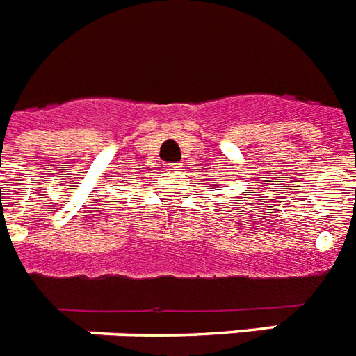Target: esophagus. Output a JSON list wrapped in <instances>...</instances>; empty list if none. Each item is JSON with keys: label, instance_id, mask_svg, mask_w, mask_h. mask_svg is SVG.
Listing matches in <instances>:
<instances>
[{"label": "esophagus", "instance_id": "obj_1", "mask_svg": "<svg viewBox=\"0 0 356 356\" xmlns=\"http://www.w3.org/2000/svg\"><path fill=\"white\" fill-rule=\"evenodd\" d=\"M180 167H181L180 163H169L167 165V170H169V172H178V170H181Z\"/></svg>", "mask_w": 356, "mask_h": 356}]
</instances>
